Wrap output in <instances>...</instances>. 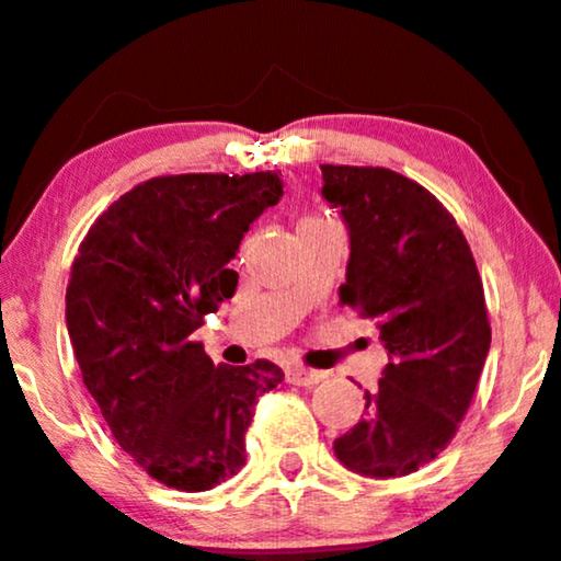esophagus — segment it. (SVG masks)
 <instances>
[{
    "instance_id": "1",
    "label": "esophagus",
    "mask_w": 561,
    "mask_h": 561,
    "mask_svg": "<svg viewBox=\"0 0 561 561\" xmlns=\"http://www.w3.org/2000/svg\"><path fill=\"white\" fill-rule=\"evenodd\" d=\"M321 379V370L298 366V363H295V366H287V381L295 383V387H313V383H319Z\"/></svg>"
}]
</instances>
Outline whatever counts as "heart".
Returning a JSON list of instances; mask_svg holds the SVG:
<instances>
[{"label":"heart","mask_w":561,"mask_h":561,"mask_svg":"<svg viewBox=\"0 0 561 561\" xmlns=\"http://www.w3.org/2000/svg\"><path fill=\"white\" fill-rule=\"evenodd\" d=\"M316 221H329V216H323V214H310V216H306V219L300 221V227H302V225H316Z\"/></svg>","instance_id":"heart-1"}]
</instances>
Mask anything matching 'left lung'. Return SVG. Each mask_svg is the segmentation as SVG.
Returning <instances> with one entry per match:
<instances>
[{
  "label": "left lung",
  "instance_id": "left-lung-1",
  "mask_svg": "<svg viewBox=\"0 0 561 561\" xmlns=\"http://www.w3.org/2000/svg\"><path fill=\"white\" fill-rule=\"evenodd\" d=\"M321 174L350 229L340 300L376 321L389 353L334 455L360 476H410L449 447L473 402L491 345L481 274L455 216L415 180L347 164Z\"/></svg>",
  "mask_w": 561,
  "mask_h": 561
}]
</instances>
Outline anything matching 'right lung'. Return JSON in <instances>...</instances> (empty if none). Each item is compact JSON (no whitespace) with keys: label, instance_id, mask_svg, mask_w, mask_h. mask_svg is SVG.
Segmentation results:
<instances>
[{"label":"right lung","instance_id":"1","mask_svg":"<svg viewBox=\"0 0 561 561\" xmlns=\"http://www.w3.org/2000/svg\"><path fill=\"white\" fill-rule=\"evenodd\" d=\"M279 172L151 178L93 221L72 261L65 319L85 389L112 436L153 481L208 491L245 465L272 360L214 366L195 329L238 289L227 263Z\"/></svg>","mask_w":561,"mask_h":561}]
</instances>
